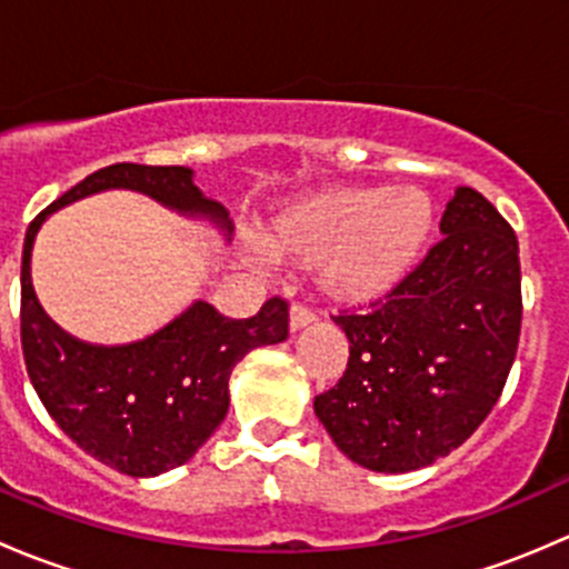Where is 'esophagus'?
Wrapping results in <instances>:
<instances>
[{"label":"esophagus","instance_id":"obj_1","mask_svg":"<svg viewBox=\"0 0 569 569\" xmlns=\"http://www.w3.org/2000/svg\"><path fill=\"white\" fill-rule=\"evenodd\" d=\"M313 319H317V313H313L308 306H300V302H295V306L289 308V327H291V330H302V327L311 325Z\"/></svg>","mask_w":569,"mask_h":569}]
</instances>
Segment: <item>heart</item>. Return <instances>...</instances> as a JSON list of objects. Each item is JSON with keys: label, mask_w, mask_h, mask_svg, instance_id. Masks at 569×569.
<instances>
[{"label": "heart", "mask_w": 569, "mask_h": 569, "mask_svg": "<svg viewBox=\"0 0 569 569\" xmlns=\"http://www.w3.org/2000/svg\"><path fill=\"white\" fill-rule=\"evenodd\" d=\"M432 231V203L416 187H341L280 211L261 248L272 261L317 267L319 283L343 302L396 289Z\"/></svg>", "instance_id": "heart-1"}]
</instances>
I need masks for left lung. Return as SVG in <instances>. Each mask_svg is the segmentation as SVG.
I'll use <instances>...</instances> for the list:
<instances>
[{
  "mask_svg": "<svg viewBox=\"0 0 569 569\" xmlns=\"http://www.w3.org/2000/svg\"><path fill=\"white\" fill-rule=\"evenodd\" d=\"M438 244L371 302L338 313L347 371L313 399L319 421L352 462L377 473L432 465L481 427L518 355V237L496 206L457 187Z\"/></svg>",
  "mask_w": 569,
  "mask_h": 569,
  "instance_id": "1",
  "label": "left lung"
}]
</instances>
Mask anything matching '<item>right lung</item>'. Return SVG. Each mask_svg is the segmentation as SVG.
I'll list each match as a JSON object with an SVG mask.
<instances>
[{
	"label": "right lung",
	"instance_id": "1",
	"mask_svg": "<svg viewBox=\"0 0 569 569\" xmlns=\"http://www.w3.org/2000/svg\"><path fill=\"white\" fill-rule=\"evenodd\" d=\"M104 189L151 194L181 214H200L231 233L228 211L203 198L192 170L118 162L96 170L30 222L21 256V349L27 375L57 427L109 468L159 476L211 438L228 412V377L256 347L289 336V306L272 297L250 319H228L192 302L153 336L126 347H93L62 332L40 308L30 278L38 228L60 206Z\"/></svg>",
	"mask_w": 569,
	"mask_h": 569
}]
</instances>
